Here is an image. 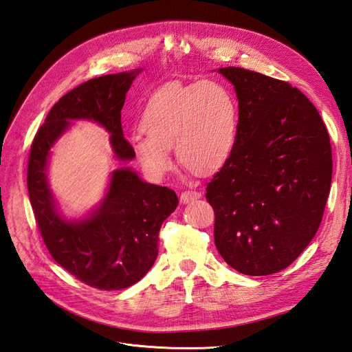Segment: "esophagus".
I'll use <instances>...</instances> for the list:
<instances>
[{
  "instance_id": "34e87169",
  "label": "esophagus",
  "mask_w": 352,
  "mask_h": 352,
  "mask_svg": "<svg viewBox=\"0 0 352 352\" xmlns=\"http://www.w3.org/2000/svg\"><path fill=\"white\" fill-rule=\"evenodd\" d=\"M199 197H201V194L198 192V190L188 189V190H184V192L180 194V201H182L184 204H188V202L194 201V199H198Z\"/></svg>"
}]
</instances>
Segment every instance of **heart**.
I'll use <instances>...</instances> for the list:
<instances>
[{"label": "heart", "instance_id": "1", "mask_svg": "<svg viewBox=\"0 0 352 352\" xmlns=\"http://www.w3.org/2000/svg\"><path fill=\"white\" fill-rule=\"evenodd\" d=\"M238 123L236 98L225 85H170L148 101L141 119L145 135L132 136V153L153 177H163L172 168L173 146L184 167L208 175L229 160Z\"/></svg>", "mask_w": 352, "mask_h": 352}]
</instances>
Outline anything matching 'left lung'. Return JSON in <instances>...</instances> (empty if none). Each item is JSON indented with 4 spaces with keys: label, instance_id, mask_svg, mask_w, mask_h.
I'll list each match as a JSON object with an SVG mask.
<instances>
[{
    "label": "left lung",
    "instance_id": "obj_1",
    "mask_svg": "<svg viewBox=\"0 0 352 352\" xmlns=\"http://www.w3.org/2000/svg\"><path fill=\"white\" fill-rule=\"evenodd\" d=\"M235 88V148L207 185L214 243L230 267L248 276L286 269L320 226L332 182L326 126L289 83L241 67H221Z\"/></svg>",
    "mask_w": 352,
    "mask_h": 352
}]
</instances>
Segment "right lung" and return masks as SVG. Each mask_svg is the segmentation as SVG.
Instances as JSON below:
<instances>
[{"label":"right lung","mask_w":352,"mask_h":352,"mask_svg":"<svg viewBox=\"0 0 352 352\" xmlns=\"http://www.w3.org/2000/svg\"><path fill=\"white\" fill-rule=\"evenodd\" d=\"M142 69L105 74L79 85L54 104L32 142L28 190L47 248L74 278L102 291L132 286L153 267L158 232L177 207L175 190L144 182L131 167L111 172L100 204L82 219L60 212L48 185L51 148L74 120H89L110 133L119 162L135 158L122 129V109L132 82Z\"/></svg>","instance_id":"right-lung-1"}]
</instances>
